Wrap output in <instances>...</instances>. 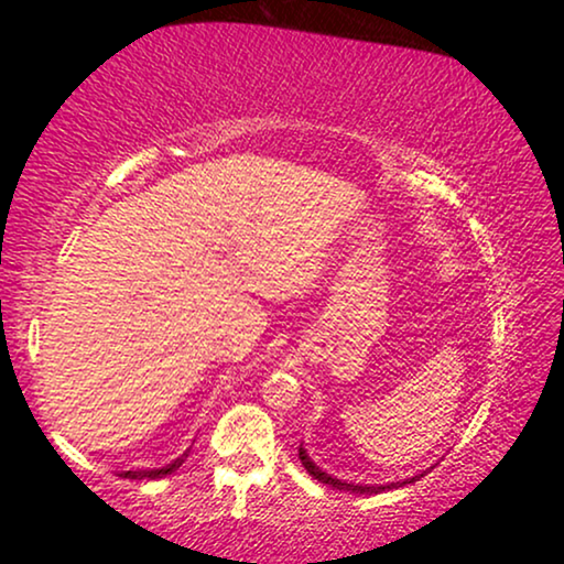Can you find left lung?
I'll list each match as a JSON object with an SVG mask.
<instances>
[{
  "instance_id": "left-lung-1",
  "label": "left lung",
  "mask_w": 564,
  "mask_h": 564,
  "mask_svg": "<svg viewBox=\"0 0 564 564\" xmlns=\"http://www.w3.org/2000/svg\"><path fill=\"white\" fill-rule=\"evenodd\" d=\"M300 458H302V467L307 469L310 475L315 477V480L332 485V488H336V490H349V494L371 496V494H381V490H384V488H403L405 482H416V477H411V480H403V482H392V485H355V482H341V480H336V477L326 475V471H323L321 467H315V462L307 456V451H304V448H300Z\"/></svg>"
}]
</instances>
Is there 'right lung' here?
<instances>
[{
    "label": "right lung",
    "instance_id": "right-lung-1",
    "mask_svg": "<svg viewBox=\"0 0 564 564\" xmlns=\"http://www.w3.org/2000/svg\"><path fill=\"white\" fill-rule=\"evenodd\" d=\"M187 453L191 451H185L183 456L180 458H174L172 464H166V467H161V469H138V471H121L119 477H129V480H156V477H166V475H172V471H177L180 467H183V462L187 458Z\"/></svg>",
    "mask_w": 564,
    "mask_h": 564
}]
</instances>
